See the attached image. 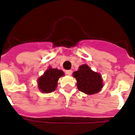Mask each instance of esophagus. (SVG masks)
<instances>
[{
    "label": "esophagus",
    "instance_id": "1",
    "mask_svg": "<svg viewBox=\"0 0 135 135\" xmlns=\"http://www.w3.org/2000/svg\"><path fill=\"white\" fill-rule=\"evenodd\" d=\"M72 71L71 70H67V71H66V74H67V75H69V76H70V75H71L72 74Z\"/></svg>",
    "mask_w": 135,
    "mask_h": 135
}]
</instances>
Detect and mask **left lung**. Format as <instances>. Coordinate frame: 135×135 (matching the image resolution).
Returning a JSON list of instances; mask_svg holds the SVG:
<instances>
[{"instance_id":"1","label":"left lung","mask_w":135,"mask_h":135,"mask_svg":"<svg viewBox=\"0 0 135 135\" xmlns=\"http://www.w3.org/2000/svg\"><path fill=\"white\" fill-rule=\"evenodd\" d=\"M73 76L77 80L78 90L86 94L98 93L104 86L101 74L92 71L87 64L80 66L78 71L73 73Z\"/></svg>"}]
</instances>
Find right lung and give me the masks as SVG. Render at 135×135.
Returning <instances> with one entry per match:
<instances>
[{"instance_id": "add662e5", "label": "right lung", "mask_w": 135, "mask_h": 135, "mask_svg": "<svg viewBox=\"0 0 135 135\" xmlns=\"http://www.w3.org/2000/svg\"><path fill=\"white\" fill-rule=\"evenodd\" d=\"M64 76L63 71L53 69L50 66L38 80V88L43 93H50L56 90L59 78Z\"/></svg>"}]
</instances>
